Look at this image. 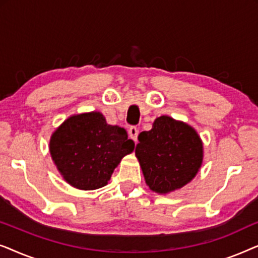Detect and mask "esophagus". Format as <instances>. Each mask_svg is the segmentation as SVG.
Wrapping results in <instances>:
<instances>
[{
  "label": "esophagus",
  "instance_id": "1",
  "mask_svg": "<svg viewBox=\"0 0 258 258\" xmlns=\"http://www.w3.org/2000/svg\"><path fill=\"white\" fill-rule=\"evenodd\" d=\"M128 133H129V137L130 139H132L133 141H137V136H139V129L136 128V126H130L129 128V130H128Z\"/></svg>",
  "mask_w": 258,
  "mask_h": 258
}]
</instances>
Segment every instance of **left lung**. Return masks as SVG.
I'll use <instances>...</instances> for the list:
<instances>
[{"mask_svg": "<svg viewBox=\"0 0 258 258\" xmlns=\"http://www.w3.org/2000/svg\"><path fill=\"white\" fill-rule=\"evenodd\" d=\"M203 142L188 123L163 115L139 135L135 155L150 190L167 195L191 182L203 163Z\"/></svg>", "mask_w": 258, "mask_h": 258, "instance_id": "obj_1", "label": "left lung"}]
</instances>
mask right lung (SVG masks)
Masks as SVG:
<instances>
[{
	"instance_id": "right-lung-1",
	"label": "right lung",
	"mask_w": 258,
	"mask_h": 258,
	"mask_svg": "<svg viewBox=\"0 0 258 258\" xmlns=\"http://www.w3.org/2000/svg\"><path fill=\"white\" fill-rule=\"evenodd\" d=\"M135 143L118 125H110L100 111L69 116L51 134L49 151L63 179L80 190L107 185L115 168Z\"/></svg>"
}]
</instances>
